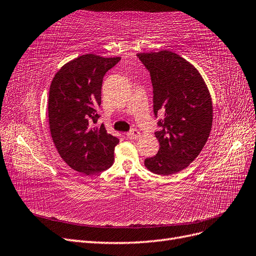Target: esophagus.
I'll use <instances>...</instances> for the list:
<instances>
[{"label": "esophagus", "mask_w": 256, "mask_h": 256, "mask_svg": "<svg viewBox=\"0 0 256 256\" xmlns=\"http://www.w3.org/2000/svg\"><path fill=\"white\" fill-rule=\"evenodd\" d=\"M126 136L128 138H138L141 136V134H140V131H138V130L132 129V130H130L129 132H127Z\"/></svg>", "instance_id": "obj_1"}]
</instances>
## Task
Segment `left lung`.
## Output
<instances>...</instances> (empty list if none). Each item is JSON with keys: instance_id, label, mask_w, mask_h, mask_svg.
Listing matches in <instances>:
<instances>
[{"instance_id": "8db88e82", "label": "left lung", "mask_w": 256, "mask_h": 256, "mask_svg": "<svg viewBox=\"0 0 256 256\" xmlns=\"http://www.w3.org/2000/svg\"><path fill=\"white\" fill-rule=\"evenodd\" d=\"M154 88V113L161 114L156 156L144 166L159 175L187 168L202 152L212 125L210 92L198 69L178 54L161 50L138 53Z\"/></svg>"}]
</instances>
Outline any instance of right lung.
<instances>
[{"label": "right lung", "instance_id": "right-lung-1", "mask_svg": "<svg viewBox=\"0 0 256 256\" xmlns=\"http://www.w3.org/2000/svg\"><path fill=\"white\" fill-rule=\"evenodd\" d=\"M120 56L97 54L69 60L54 76L48 100L49 128L54 145L66 164L85 175L102 172L113 164L120 140L96 126L106 72Z\"/></svg>", "mask_w": 256, "mask_h": 256}]
</instances>
